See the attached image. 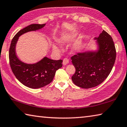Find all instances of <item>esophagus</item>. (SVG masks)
Here are the masks:
<instances>
[{
    "label": "esophagus",
    "instance_id": "1",
    "mask_svg": "<svg viewBox=\"0 0 127 127\" xmlns=\"http://www.w3.org/2000/svg\"><path fill=\"white\" fill-rule=\"evenodd\" d=\"M69 63V60L67 58H64L63 59V64L64 65H66V64H68Z\"/></svg>",
    "mask_w": 127,
    "mask_h": 127
}]
</instances>
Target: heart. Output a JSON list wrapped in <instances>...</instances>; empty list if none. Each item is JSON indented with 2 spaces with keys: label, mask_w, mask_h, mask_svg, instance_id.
<instances>
[{
  "label": "heart",
  "mask_w": 127,
  "mask_h": 127,
  "mask_svg": "<svg viewBox=\"0 0 127 127\" xmlns=\"http://www.w3.org/2000/svg\"><path fill=\"white\" fill-rule=\"evenodd\" d=\"M53 49H54L55 50H60V49H59V48L58 46H56V45H54V47H53Z\"/></svg>",
  "instance_id": "heart-1"
}]
</instances>
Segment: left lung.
Returning <instances> with one entry per match:
<instances>
[{"mask_svg": "<svg viewBox=\"0 0 127 127\" xmlns=\"http://www.w3.org/2000/svg\"><path fill=\"white\" fill-rule=\"evenodd\" d=\"M97 51L78 53L71 57L76 72L73 82L83 89L94 87L101 83L111 72L116 58L114 43L111 36L103 30L95 37Z\"/></svg>", "mask_w": 127, "mask_h": 127, "instance_id": "1", "label": "left lung"}]
</instances>
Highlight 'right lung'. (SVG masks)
<instances>
[{
  "label": "right lung",
  "instance_id": "obj_1",
  "mask_svg": "<svg viewBox=\"0 0 127 127\" xmlns=\"http://www.w3.org/2000/svg\"><path fill=\"white\" fill-rule=\"evenodd\" d=\"M46 24H32L20 30L14 36L9 50V64L17 79L31 89H39L49 85L55 76V72L63 64L62 60L50 59L44 57L34 64H27L21 61L17 57L16 46L20 36L30 31L38 30Z\"/></svg>",
  "mask_w": 127,
  "mask_h": 127
}]
</instances>
